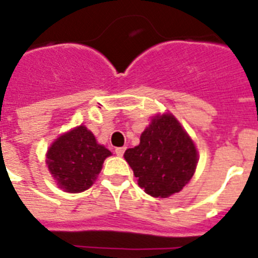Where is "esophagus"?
Masks as SVG:
<instances>
[{
    "instance_id": "obj_1",
    "label": "esophagus",
    "mask_w": 258,
    "mask_h": 258,
    "mask_svg": "<svg viewBox=\"0 0 258 258\" xmlns=\"http://www.w3.org/2000/svg\"><path fill=\"white\" fill-rule=\"evenodd\" d=\"M125 152V147H117V149H115V154L117 155V156H122Z\"/></svg>"
}]
</instances>
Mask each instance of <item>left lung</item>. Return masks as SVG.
I'll return each instance as SVG.
<instances>
[{
	"mask_svg": "<svg viewBox=\"0 0 258 258\" xmlns=\"http://www.w3.org/2000/svg\"><path fill=\"white\" fill-rule=\"evenodd\" d=\"M125 160L140 187L154 198L179 192L197 169L195 145L172 115L156 116L141 136L140 145L127 149Z\"/></svg>",
	"mask_w": 258,
	"mask_h": 258,
	"instance_id": "obj_1",
	"label": "left lung"
}]
</instances>
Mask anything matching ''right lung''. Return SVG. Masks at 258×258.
<instances>
[{"mask_svg": "<svg viewBox=\"0 0 258 258\" xmlns=\"http://www.w3.org/2000/svg\"><path fill=\"white\" fill-rule=\"evenodd\" d=\"M109 155L81 125L52 143L47 151V168L66 192H81L92 186Z\"/></svg>", "mask_w": 258, "mask_h": 258, "instance_id": "right-lung-1", "label": "right lung"}]
</instances>
